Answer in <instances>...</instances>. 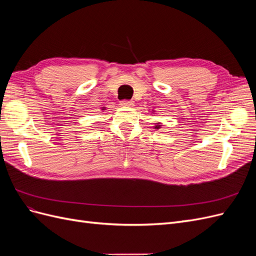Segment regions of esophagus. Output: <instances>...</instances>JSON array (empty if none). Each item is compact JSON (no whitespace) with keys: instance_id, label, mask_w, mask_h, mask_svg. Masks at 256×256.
<instances>
[{"instance_id":"esophagus-1","label":"esophagus","mask_w":256,"mask_h":256,"mask_svg":"<svg viewBox=\"0 0 256 256\" xmlns=\"http://www.w3.org/2000/svg\"><path fill=\"white\" fill-rule=\"evenodd\" d=\"M120 106L130 108V106H134V102H132V100H122V102H120Z\"/></svg>"}]
</instances>
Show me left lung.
Instances as JSON below:
<instances>
[{"label":"left lung","mask_w":256,"mask_h":256,"mask_svg":"<svg viewBox=\"0 0 256 256\" xmlns=\"http://www.w3.org/2000/svg\"><path fill=\"white\" fill-rule=\"evenodd\" d=\"M154 129H159V128H161V125H160L159 122H157V125L154 126Z\"/></svg>","instance_id":"left-lung-1"}]
</instances>
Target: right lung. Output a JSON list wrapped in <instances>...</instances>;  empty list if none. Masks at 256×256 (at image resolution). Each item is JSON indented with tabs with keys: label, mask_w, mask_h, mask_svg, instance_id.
Instances as JSON below:
<instances>
[{
	"label": "right lung",
	"mask_w": 256,
	"mask_h": 256,
	"mask_svg": "<svg viewBox=\"0 0 256 256\" xmlns=\"http://www.w3.org/2000/svg\"><path fill=\"white\" fill-rule=\"evenodd\" d=\"M102 110H104V109H102Z\"/></svg>",
	"instance_id": "1"
}]
</instances>
